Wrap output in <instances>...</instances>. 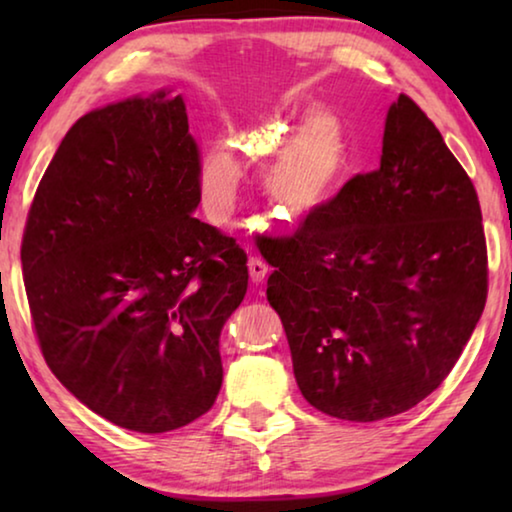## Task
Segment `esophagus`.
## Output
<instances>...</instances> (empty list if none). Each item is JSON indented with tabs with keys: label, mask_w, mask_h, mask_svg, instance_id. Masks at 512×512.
Returning a JSON list of instances; mask_svg holds the SVG:
<instances>
[{
	"label": "esophagus",
	"mask_w": 512,
	"mask_h": 512,
	"mask_svg": "<svg viewBox=\"0 0 512 512\" xmlns=\"http://www.w3.org/2000/svg\"><path fill=\"white\" fill-rule=\"evenodd\" d=\"M248 271H250V280H253L255 284H259V282H264V280H266V275H268V266H266L264 259H259V257H250V259H248Z\"/></svg>",
	"instance_id": "34e87169"
}]
</instances>
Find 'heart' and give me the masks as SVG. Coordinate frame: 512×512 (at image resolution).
Segmentation results:
<instances>
[{"label": "heart", "instance_id": "b5f03b06", "mask_svg": "<svg viewBox=\"0 0 512 512\" xmlns=\"http://www.w3.org/2000/svg\"><path fill=\"white\" fill-rule=\"evenodd\" d=\"M284 126H268L253 135L257 146L277 142ZM354 173L352 144L345 121L329 108L309 110L262 171V189L277 216L305 221L336 201ZM241 167L228 144H214L198 169V189L205 210L219 216L232 205Z\"/></svg>", "mask_w": 512, "mask_h": 512}]
</instances>
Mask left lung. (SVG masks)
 Returning a JSON list of instances; mask_svg holds the SVG:
<instances>
[{
	"label": "left lung",
	"instance_id": "8db88e82",
	"mask_svg": "<svg viewBox=\"0 0 512 512\" xmlns=\"http://www.w3.org/2000/svg\"><path fill=\"white\" fill-rule=\"evenodd\" d=\"M262 255L300 393L339 420L393 418L436 391L488 298L479 196L406 94L388 110L379 169Z\"/></svg>",
	"mask_w": 512,
	"mask_h": 512
}]
</instances>
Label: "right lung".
Returning a JSON list of instances; mask_svg holds the SVG:
<instances>
[{"label": "right lung", "instance_id": "right-lung-1", "mask_svg": "<svg viewBox=\"0 0 512 512\" xmlns=\"http://www.w3.org/2000/svg\"><path fill=\"white\" fill-rule=\"evenodd\" d=\"M198 169L180 94L126 99L69 128L27 216L42 357L76 400L131 431L212 409L221 327L248 289L244 248L192 214Z\"/></svg>", "mask_w": 512, "mask_h": 512}]
</instances>
